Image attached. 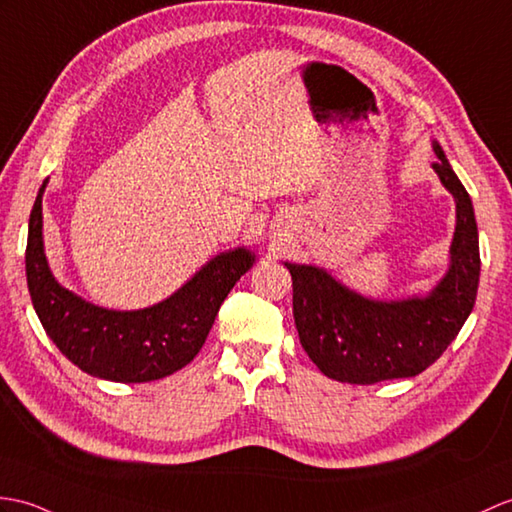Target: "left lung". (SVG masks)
I'll use <instances>...</instances> for the list:
<instances>
[{
  "label": "left lung",
  "mask_w": 512,
  "mask_h": 512,
  "mask_svg": "<svg viewBox=\"0 0 512 512\" xmlns=\"http://www.w3.org/2000/svg\"><path fill=\"white\" fill-rule=\"evenodd\" d=\"M434 172L456 202L449 268L427 294L371 299L314 264L283 261L292 275V307L310 360L327 377L347 384H377L414 377L441 358L469 318L480 283V246L473 202L432 141Z\"/></svg>",
  "instance_id": "obj_1"
}]
</instances>
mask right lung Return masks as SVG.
<instances>
[{"label":"right lung","instance_id":"right-lung-1","mask_svg":"<svg viewBox=\"0 0 512 512\" xmlns=\"http://www.w3.org/2000/svg\"><path fill=\"white\" fill-rule=\"evenodd\" d=\"M30 213L26 277L45 334L80 371L109 382L141 384L192 362L205 344L222 301L257 261L246 246L211 257L168 299L141 310L93 305L56 281L43 244V192Z\"/></svg>","mask_w":512,"mask_h":512}]
</instances>
